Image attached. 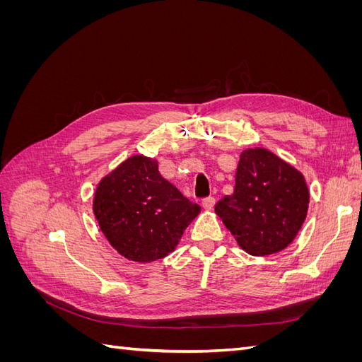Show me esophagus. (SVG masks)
I'll list each match as a JSON object with an SVG mask.
<instances>
[{
  "instance_id": "1",
  "label": "esophagus",
  "mask_w": 362,
  "mask_h": 362,
  "mask_svg": "<svg viewBox=\"0 0 362 362\" xmlns=\"http://www.w3.org/2000/svg\"><path fill=\"white\" fill-rule=\"evenodd\" d=\"M214 202H216V199L213 198V196H208V198H205V199L202 201V206L205 208V210H213Z\"/></svg>"
}]
</instances>
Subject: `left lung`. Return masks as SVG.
<instances>
[{
  "label": "left lung",
  "instance_id": "8db88e82",
  "mask_svg": "<svg viewBox=\"0 0 362 362\" xmlns=\"http://www.w3.org/2000/svg\"><path fill=\"white\" fill-rule=\"evenodd\" d=\"M310 193L302 173L267 149L240 156L235 185L214 206L247 254L266 257L286 249L299 233Z\"/></svg>",
  "mask_w": 362,
  "mask_h": 362
}]
</instances>
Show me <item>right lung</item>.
<instances>
[{
  "label": "right lung",
  "instance_id": "right-lung-1",
  "mask_svg": "<svg viewBox=\"0 0 362 362\" xmlns=\"http://www.w3.org/2000/svg\"><path fill=\"white\" fill-rule=\"evenodd\" d=\"M199 211L198 204L161 177L157 161L144 156L108 173L93 198L95 217L108 242L137 262L166 257Z\"/></svg>",
  "mask_w": 362,
  "mask_h": 362
}]
</instances>
